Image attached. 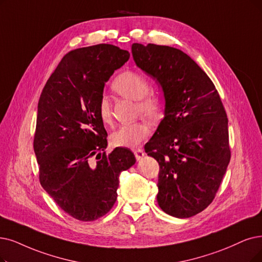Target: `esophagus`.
Returning <instances> with one entry per match:
<instances>
[{
    "mask_svg": "<svg viewBox=\"0 0 262 262\" xmlns=\"http://www.w3.org/2000/svg\"><path fill=\"white\" fill-rule=\"evenodd\" d=\"M133 152H134V155H135V158H137L138 160L142 159V158H143V157L145 156V152H144V150H143V149H141V148H139V149H135V150H133Z\"/></svg>",
    "mask_w": 262,
    "mask_h": 262,
    "instance_id": "esophagus-1",
    "label": "esophagus"
}]
</instances>
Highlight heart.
<instances>
[{"instance_id":"1","label":"heart","mask_w":262,"mask_h":262,"mask_svg":"<svg viewBox=\"0 0 262 262\" xmlns=\"http://www.w3.org/2000/svg\"><path fill=\"white\" fill-rule=\"evenodd\" d=\"M113 90L119 96L138 101V114L149 119H156L162 113L163 104L159 96L150 92V83L143 74L133 71H125L114 79ZM99 116L104 124H112L113 115L111 102L106 97H102L98 105ZM150 133V127L146 121H135L123 124L115 131L111 142L115 147L133 148L143 142Z\"/></svg>"}]
</instances>
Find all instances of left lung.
I'll use <instances>...</instances> for the list:
<instances>
[{
  "label": "left lung",
  "mask_w": 262,
  "mask_h": 262,
  "mask_svg": "<svg viewBox=\"0 0 262 262\" xmlns=\"http://www.w3.org/2000/svg\"><path fill=\"white\" fill-rule=\"evenodd\" d=\"M135 64L159 82L164 118L145 151L159 163L158 201L177 218L196 215L212 203L230 162L228 118L206 73L184 51L132 45Z\"/></svg>",
  "instance_id": "1"
}]
</instances>
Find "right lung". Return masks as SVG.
I'll return each mask as SVG.
<instances>
[{
  "label": "right lung",
  "mask_w": 262,
  "mask_h": 262,
  "mask_svg": "<svg viewBox=\"0 0 262 262\" xmlns=\"http://www.w3.org/2000/svg\"><path fill=\"white\" fill-rule=\"evenodd\" d=\"M129 58V51L110 44L72 50L39 97L33 142L39 183L60 208L81 222L111 211L119 174L137 161L124 147L105 154L107 133L98 113L104 85Z\"/></svg>",
  "instance_id": "obj_1"
}]
</instances>
